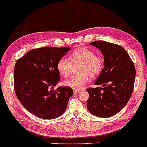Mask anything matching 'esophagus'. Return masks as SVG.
<instances>
[{"label":"esophagus","mask_w":147,"mask_h":147,"mask_svg":"<svg viewBox=\"0 0 147 147\" xmlns=\"http://www.w3.org/2000/svg\"><path fill=\"white\" fill-rule=\"evenodd\" d=\"M73 91H74V93H78V92H80L81 90H74Z\"/></svg>","instance_id":"34e87169"}]
</instances>
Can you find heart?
I'll list each match as a JSON object with an SVG mask.
<instances>
[{"mask_svg":"<svg viewBox=\"0 0 147 147\" xmlns=\"http://www.w3.org/2000/svg\"><path fill=\"white\" fill-rule=\"evenodd\" d=\"M69 60L61 58L57 63L59 73L68 77L71 72L72 65L80 63L78 72L79 75L64 81V85L75 90H81L88 82L90 77H96L101 73L104 68V59L95 55L90 49L81 47L76 49L69 55Z\"/></svg>","mask_w":147,"mask_h":147,"instance_id":"obj_1","label":"heart"}]
</instances>
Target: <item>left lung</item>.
Listing matches in <instances>:
<instances>
[{"mask_svg": "<svg viewBox=\"0 0 147 147\" xmlns=\"http://www.w3.org/2000/svg\"><path fill=\"white\" fill-rule=\"evenodd\" d=\"M100 50L104 59V68L89 88L88 110L99 117H109L119 112L126 105L133 93L136 68L125 49L120 45L104 41L90 43Z\"/></svg>", "mask_w": 147, "mask_h": 147, "instance_id": "left-lung-1", "label": "left lung"}]
</instances>
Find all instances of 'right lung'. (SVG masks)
Returning a JSON list of instances; mask_svg holds the SVG:
<instances>
[{
    "label": "right lung",
    "instance_id": "add662e5",
    "mask_svg": "<svg viewBox=\"0 0 147 147\" xmlns=\"http://www.w3.org/2000/svg\"><path fill=\"white\" fill-rule=\"evenodd\" d=\"M70 50L65 48L33 49L19 59L14 66V90L21 104L42 119H55L66 110L73 95L68 86L54 87L60 81L57 63Z\"/></svg>",
    "mask_w": 147,
    "mask_h": 147
}]
</instances>
